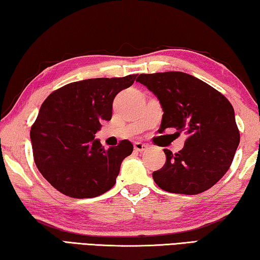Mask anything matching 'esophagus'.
I'll use <instances>...</instances> for the list:
<instances>
[{
	"mask_svg": "<svg viewBox=\"0 0 260 260\" xmlns=\"http://www.w3.org/2000/svg\"><path fill=\"white\" fill-rule=\"evenodd\" d=\"M134 149L136 151H144V150H147V149H148V146H147V144L142 143V142H135L134 143Z\"/></svg>",
	"mask_w": 260,
	"mask_h": 260,
	"instance_id": "obj_1",
	"label": "esophagus"
}]
</instances>
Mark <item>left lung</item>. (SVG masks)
Here are the masks:
<instances>
[{"label":"left lung","mask_w":260,"mask_h":260,"mask_svg":"<svg viewBox=\"0 0 260 260\" xmlns=\"http://www.w3.org/2000/svg\"><path fill=\"white\" fill-rule=\"evenodd\" d=\"M136 81L155 94L162 109L159 132L175 128L188 138L182 150L164 149L165 165L152 173L165 191L184 195L208 190L230 169L240 143L235 112L225 96L190 74H140Z\"/></svg>","instance_id":"8db88e82"}]
</instances>
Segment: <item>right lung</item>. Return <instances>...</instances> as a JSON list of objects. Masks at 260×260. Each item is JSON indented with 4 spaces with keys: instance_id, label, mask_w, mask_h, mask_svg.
I'll list each match as a JSON object with an SVG mask.
<instances>
[{
    "instance_id": "1",
    "label": "right lung",
    "mask_w": 260,
    "mask_h": 260,
    "mask_svg": "<svg viewBox=\"0 0 260 260\" xmlns=\"http://www.w3.org/2000/svg\"><path fill=\"white\" fill-rule=\"evenodd\" d=\"M138 74L87 79L55 90L42 103L30 128L34 161L48 182L73 199H91L110 190L120 165L133 151L122 140L105 150L95 134L112 117L116 95Z\"/></svg>"
}]
</instances>
